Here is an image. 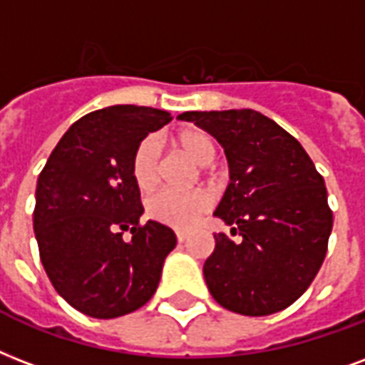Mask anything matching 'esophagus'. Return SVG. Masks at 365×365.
<instances>
[{"instance_id":"34e87169","label":"esophagus","mask_w":365,"mask_h":365,"mask_svg":"<svg viewBox=\"0 0 365 365\" xmlns=\"http://www.w3.org/2000/svg\"><path fill=\"white\" fill-rule=\"evenodd\" d=\"M176 237H178V243H183V241L187 239V233H185V232H176Z\"/></svg>"}]
</instances>
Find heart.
<instances>
[{
	"mask_svg": "<svg viewBox=\"0 0 365 365\" xmlns=\"http://www.w3.org/2000/svg\"><path fill=\"white\" fill-rule=\"evenodd\" d=\"M176 143L183 153H187L189 157L201 166L212 164L218 155L216 141L202 130H185V132L178 133ZM132 178L133 183L143 193L151 191L158 183L160 149H158V141L153 135L141 139L133 151ZM210 207H212V197L202 189L189 191V193H178V191L164 189V191L153 195L147 201V214L164 226L189 230L201 220V216L208 212Z\"/></svg>",
	"mask_w": 365,
	"mask_h": 365,
	"instance_id": "heart-1",
	"label": "heart"
}]
</instances>
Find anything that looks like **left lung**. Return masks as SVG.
Returning a JSON list of instances; mask_svg holds the SVG:
<instances>
[{"label": "left lung", "instance_id": "left-lung-1", "mask_svg": "<svg viewBox=\"0 0 365 365\" xmlns=\"http://www.w3.org/2000/svg\"><path fill=\"white\" fill-rule=\"evenodd\" d=\"M180 118L218 139L230 163L232 182L214 216L239 241L214 233L202 266L208 291L243 316L285 310L310 287L327 252L333 212L324 178L291 133L252 108Z\"/></svg>", "mask_w": 365, "mask_h": 365}]
</instances>
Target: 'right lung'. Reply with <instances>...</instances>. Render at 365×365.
<instances>
[{
	"instance_id": "right-lung-1",
	"label": "right lung",
	"mask_w": 365,
	"mask_h": 365,
	"mask_svg": "<svg viewBox=\"0 0 365 365\" xmlns=\"http://www.w3.org/2000/svg\"><path fill=\"white\" fill-rule=\"evenodd\" d=\"M170 113L138 105L93 110L72 124L38 178L34 233L49 282L90 318L138 310L160 282L176 233L141 224V195L132 155ZM130 232L132 240L123 235Z\"/></svg>"
}]
</instances>
